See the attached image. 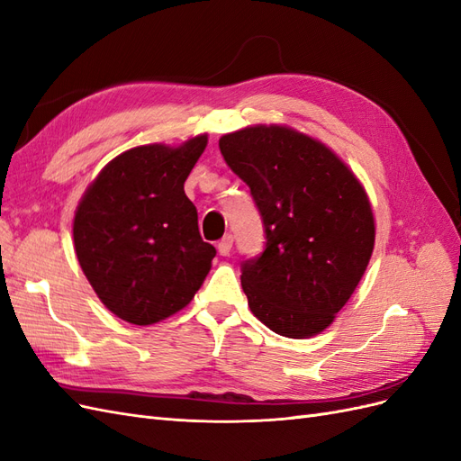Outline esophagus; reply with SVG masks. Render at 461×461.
<instances>
[{
  "label": "esophagus",
  "mask_w": 461,
  "mask_h": 461,
  "mask_svg": "<svg viewBox=\"0 0 461 461\" xmlns=\"http://www.w3.org/2000/svg\"><path fill=\"white\" fill-rule=\"evenodd\" d=\"M230 248H232V236H230V234H227L225 239L219 240V244H217V252H219L221 256H229V254H230Z\"/></svg>",
  "instance_id": "1"
}]
</instances>
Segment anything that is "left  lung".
Wrapping results in <instances>:
<instances>
[{
    "label": "left lung",
    "instance_id": "left-lung-1",
    "mask_svg": "<svg viewBox=\"0 0 461 461\" xmlns=\"http://www.w3.org/2000/svg\"><path fill=\"white\" fill-rule=\"evenodd\" d=\"M227 165L252 190L263 254L242 265L252 313L288 339L323 332L352 298L375 248V217L354 171L317 138L288 124L222 134Z\"/></svg>",
    "mask_w": 461,
    "mask_h": 461
}]
</instances>
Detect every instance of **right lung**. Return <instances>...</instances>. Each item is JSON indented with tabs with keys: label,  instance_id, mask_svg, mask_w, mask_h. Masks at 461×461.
<instances>
[{
	"label": "right lung",
	"instance_id": "1",
	"mask_svg": "<svg viewBox=\"0 0 461 461\" xmlns=\"http://www.w3.org/2000/svg\"><path fill=\"white\" fill-rule=\"evenodd\" d=\"M207 134L178 146L148 144L119 153L77 205V259L97 298L119 319L153 325L192 302L215 248L202 240L185 180Z\"/></svg>",
	"mask_w": 461,
	"mask_h": 461
}]
</instances>
